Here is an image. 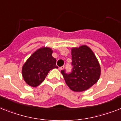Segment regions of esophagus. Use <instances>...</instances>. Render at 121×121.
<instances>
[{"label": "esophagus", "instance_id": "esophagus-1", "mask_svg": "<svg viewBox=\"0 0 121 121\" xmlns=\"http://www.w3.org/2000/svg\"><path fill=\"white\" fill-rule=\"evenodd\" d=\"M65 68V66H61V67H59V69L60 70H62Z\"/></svg>", "mask_w": 121, "mask_h": 121}]
</instances>
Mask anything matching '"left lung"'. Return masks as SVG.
Masks as SVG:
<instances>
[{
	"instance_id": "obj_1",
	"label": "left lung",
	"mask_w": 121,
	"mask_h": 121,
	"mask_svg": "<svg viewBox=\"0 0 121 121\" xmlns=\"http://www.w3.org/2000/svg\"><path fill=\"white\" fill-rule=\"evenodd\" d=\"M71 51V71L66 73L63 69L61 72L71 90L76 92L85 91L99 78V64L93 51L86 45L73 48Z\"/></svg>"
}]
</instances>
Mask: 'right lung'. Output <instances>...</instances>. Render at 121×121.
Returning a JSON list of instances; mask_svg holds the SVG:
<instances>
[{
    "label": "right lung",
    "mask_w": 121,
    "mask_h": 121,
    "mask_svg": "<svg viewBox=\"0 0 121 121\" xmlns=\"http://www.w3.org/2000/svg\"><path fill=\"white\" fill-rule=\"evenodd\" d=\"M53 51L42 48L33 53L22 68V76L28 85L36 87L44 81L51 69L58 68L56 60L52 56Z\"/></svg>",
    "instance_id": "right-lung-1"
}]
</instances>
